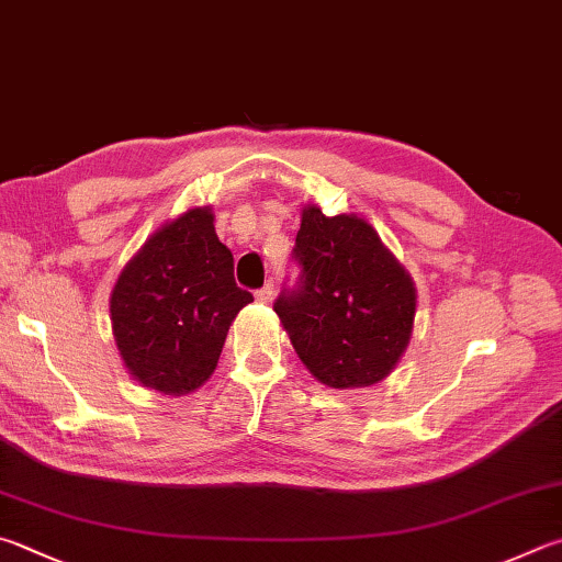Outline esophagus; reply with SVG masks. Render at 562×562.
<instances>
[{
	"label": "esophagus",
	"mask_w": 562,
	"mask_h": 562,
	"mask_svg": "<svg viewBox=\"0 0 562 562\" xmlns=\"http://www.w3.org/2000/svg\"><path fill=\"white\" fill-rule=\"evenodd\" d=\"M272 294H274V282H272V280L265 282L260 290H255V297H258V300L265 302V304L272 302Z\"/></svg>",
	"instance_id": "obj_1"
}]
</instances>
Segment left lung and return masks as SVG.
I'll return each mask as SVG.
<instances>
[{
    "instance_id": "left-lung-1",
    "label": "left lung",
    "mask_w": 562,
    "mask_h": 562,
    "mask_svg": "<svg viewBox=\"0 0 562 562\" xmlns=\"http://www.w3.org/2000/svg\"><path fill=\"white\" fill-rule=\"evenodd\" d=\"M300 274L274 312L304 366L331 387L383 381L413 331L415 288L369 223L304 209L292 248Z\"/></svg>"
}]
</instances>
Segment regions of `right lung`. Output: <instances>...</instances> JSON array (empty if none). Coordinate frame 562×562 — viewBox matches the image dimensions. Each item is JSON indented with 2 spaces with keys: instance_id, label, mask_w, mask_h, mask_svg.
I'll use <instances>...</instances> for the list:
<instances>
[{
  "instance_id": "1",
  "label": "right lung",
  "mask_w": 562,
  "mask_h": 562,
  "mask_svg": "<svg viewBox=\"0 0 562 562\" xmlns=\"http://www.w3.org/2000/svg\"><path fill=\"white\" fill-rule=\"evenodd\" d=\"M252 302L233 278V255L209 209L155 233L112 290V331L135 379L161 393L199 387L216 369L228 326Z\"/></svg>"
}]
</instances>
